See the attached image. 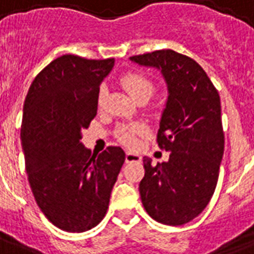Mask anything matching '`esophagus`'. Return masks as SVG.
I'll use <instances>...</instances> for the list:
<instances>
[{
    "instance_id": "34e87169",
    "label": "esophagus",
    "mask_w": 254,
    "mask_h": 254,
    "mask_svg": "<svg viewBox=\"0 0 254 254\" xmlns=\"http://www.w3.org/2000/svg\"><path fill=\"white\" fill-rule=\"evenodd\" d=\"M125 160H127V163H130V162H140V160H141V156L138 154H134V152H127V155H125Z\"/></svg>"
}]
</instances>
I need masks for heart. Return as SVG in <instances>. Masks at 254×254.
Instances as JSON below:
<instances>
[{"label": "heart", "mask_w": 254, "mask_h": 254, "mask_svg": "<svg viewBox=\"0 0 254 254\" xmlns=\"http://www.w3.org/2000/svg\"><path fill=\"white\" fill-rule=\"evenodd\" d=\"M121 84L124 88L127 89V94L132 96L134 100H138L143 96H151L154 94V83L149 80L147 76H144L143 73H127L121 80ZM106 91L105 88H100L96 96L98 106L102 107L105 103ZM147 132V127L144 124L136 122L130 125H124L117 130V136L120 138V141L125 145H133L136 143V136L144 134Z\"/></svg>", "instance_id": "heart-1"}]
</instances>
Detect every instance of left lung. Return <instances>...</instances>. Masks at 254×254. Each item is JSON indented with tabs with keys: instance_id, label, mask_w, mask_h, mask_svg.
I'll return each instance as SVG.
<instances>
[{
	"instance_id": "8db88e82",
	"label": "left lung",
	"mask_w": 254,
	"mask_h": 254,
	"mask_svg": "<svg viewBox=\"0 0 254 254\" xmlns=\"http://www.w3.org/2000/svg\"><path fill=\"white\" fill-rule=\"evenodd\" d=\"M130 60L158 67L169 89L156 141L170 158L155 166L143 159L141 202L156 222L181 226L204 211L218 184L224 151L220 98L204 69L184 54L156 50Z\"/></svg>"
}]
</instances>
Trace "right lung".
<instances>
[{
	"label": "right lung",
	"instance_id": "obj_1",
	"mask_svg": "<svg viewBox=\"0 0 254 254\" xmlns=\"http://www.w3.org/2000/svg\"><path fill=\"white\" fill-rule=\"evenodd\" d=\"M113 66L114 58L58 57L36 76L25 98L20 137L30 187L45 216L64 231L83 233L105 218L125 162L121 147L91 155L80 141Z\"/></svg>",
	"mask_w": 254,
	"mask_h": 254
}]
</instances>
